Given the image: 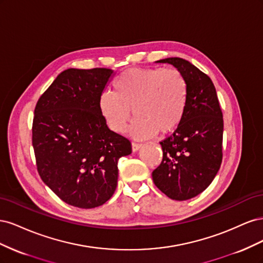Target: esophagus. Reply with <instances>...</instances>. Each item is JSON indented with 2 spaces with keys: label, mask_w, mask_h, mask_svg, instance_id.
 <instances>
[{
  "label": "esophagus",
  "mask_w": 263,
  "mask_h": 263,
  "mask_svg": "<svg viewBox=\"0 0 263 263\" xmlns=\"http://www.w3.org/2000/svg\"><path fill=\"white\" fill-rule=\"evenodd\" d=\"M141 147V144H139V142H133L132 144V148H133V151H137L139 148Z\"/></svg>",
  "instance_id": "esophagus-1"
}]
</instances>
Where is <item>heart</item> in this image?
<instances>
[{
  "label": "heart",
  "instance_id": "b5f03b06",
  "mask_svg": "<svg viewBox=\"0 0 263 263\" xmlns=\"http://www.w3.org/2000/svg\"><path fill=\"white\" fill-rule=\"evenodd\" d=\"M189 83L178 69L132 68L119 74L113 92L99 100L100 112L115 133H125L132 117L130 134L145 139L157 133L173 132L184 118L189 102Z\"/></svg>",
  "mask_w": 263,
  "mask_h": 263
}]
</instances>
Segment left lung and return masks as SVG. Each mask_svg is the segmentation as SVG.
I'll list each match as a JSON object with an SVG mask.
<instances>
[{"mask_svg": "<svg viewBox=\"0 0 263 263\" xmlns=\"http://www.w3.org/2000/svg\"><path fill=\"white\" fill-rule=\"evenodd\" d=\"M157 62L170 63L184 74L189 102L182 123L160 145L162 161L153 172L156 186L176 201L190 200L208 187L222 160L224 119L211 78L182 58Z\"/></svg>", "mask_w": 263, "mask_h": 263, "instance_id": "1", "label": "left lung"}]
</instances>
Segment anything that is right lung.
I'll list each match as a JSON object with an SVG mask.
<instances>
[{
    "label": "right lung",
    "instance_id": "right-lung-1",
    "mask_svg": "<svg viewBox=\"0 0 263 263\" xmlns=\"http://www.w3.org/2000/svg\"><path fill=\"white\" fill-rule=\"evenodd\" d=\"M113 71L68 69L39 98L33 119L37 171L63 202L94 209L117 186L119 158L132 154L128 138L110 130L100 108Z\"/></svg>",
    "mask_w": 263,
    "mask_h": 263
}]
</instances>
